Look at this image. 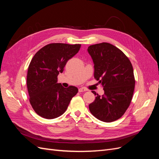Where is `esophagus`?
<instances>
[{
	"label": "esophagus",
	"instance_id": "esophagus-1",
	"mask_svg": "<svg viewBox=\"0 0 159 159\" xmlns=\"http://www.w3.org/2000/svg\"><path fill=\"white\" fill-rule=\"evenodd\" d=\"M87 91V89L84 88H81L79 89V92H84V91Z\"/></svg>",
	"mask_w": 159,
	"mask_h": 159
}]
</instances>
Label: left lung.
<instances>
[{"label":"left lung","instance_id":"left-lung-1","mask_svg":"<svg viewBox=\"0 0 159 159\" xmlns=\"http://www.w3.org/2000/svg\"><path fill=\"white\" fill-rule=\"evenodd\" d=\"M88 52L94 64V78L103 88L104 94L97 95L89 105L90 112L103 122L121 118L131 103L134 77L131 61L117 47L107 42L89 46Z\"/></svg>","mask_w":159,"mask_h":159}]
</instances>
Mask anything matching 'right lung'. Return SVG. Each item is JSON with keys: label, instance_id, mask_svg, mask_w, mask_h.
<instances>
[{"label": "right lung", "instance_id": "1", "mask_svg": "<svg viewBox=\"0 0 159 159\" xmlns=\"http://www.w3.org/2000/svg\"><path fill=\"white\" fill-rule=\"evenodd\" d=\"M80 47L81 44L53 43L34 56L28 66L26 83L30 103L40 117L49 119L60 117L78 92L75 86L65 88L57 83V75Z\"/></svg>", "mask_w": 159, "mask_h": 159}]
</instances>
